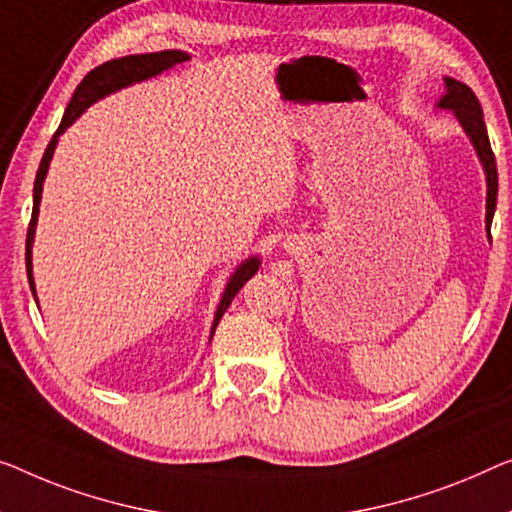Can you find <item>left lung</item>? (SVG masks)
I'll list each match as a JSON object with an SVG mask.
<instances>
[{
  "instance_id": "left-lung-1",
  "label": "left lung",
  "mask_w": 512,
  "mask_h": 512,
  "mask_svg": "<svg viewBox=\"0 0 512 512\" xmlns=\"http://www.w3.org/2000/svg\"><path fill=\"white\" fill-rule=\"evenodd\" d=\"M446 96L441 98V108H448L455 112L460 124L467 135L474 142L480 160L485 165L487 174V232L492 227V216L497 209V190H499V174H497V160H494V151L490 147V137H487V128L483 121V108H480L478 98L467 85L457 82L453 78H446Z\"/></svg>"
}]
</instances>
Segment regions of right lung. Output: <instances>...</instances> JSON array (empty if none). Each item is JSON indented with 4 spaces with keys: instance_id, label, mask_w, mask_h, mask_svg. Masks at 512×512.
<instances>
[{
    "instance_id": "add662e5",
    "label": "right lung",
    "mask_w": 512,
    "mask_h": 512,
    "mask_svg": "<svg viewBox=\"0 0 512 512\" xmlns=\"http://www.w3.org/2000/svg\"><path fill=\"white\" fill-rule=\"evenodd\" d=\"M188 55L186 52H179V50H163V52H151V55H131V57H121V59H112V61H105V64L96 66L94 71H89L82 82L75 89V94L71 98V103H68V108L64 112V119H61V124L57 128V133L52 135V140L48 142V149H45V154L41 158V165H38V172H36V181H34V209H32V220H29V230H27V250H25V262H27V278H29V287H32V294L34 292V278H32V241H34V227H36V218H38V204H41V190H43V179H45V172H48V165H50V158L55 154V147H57V137L66 131L68 126L73 124L75 119L80 117L82 112L87 110V105H91L98 98L110 94V91H117L121 87L131 85V82H140V80H147L151 75H158L160 71H165V68H170L174 64H181V61H186ZM259 262L257 259H248V262H243L239 269L234 271V276L230 280V285H227L225 294H223V301L218 305V312H216V319H213V331H216V326L220 322V317H223V312L230 308V303L236 294H239V289L246 285V282L255 276Z\"/></svg>"
}]
</instances>
